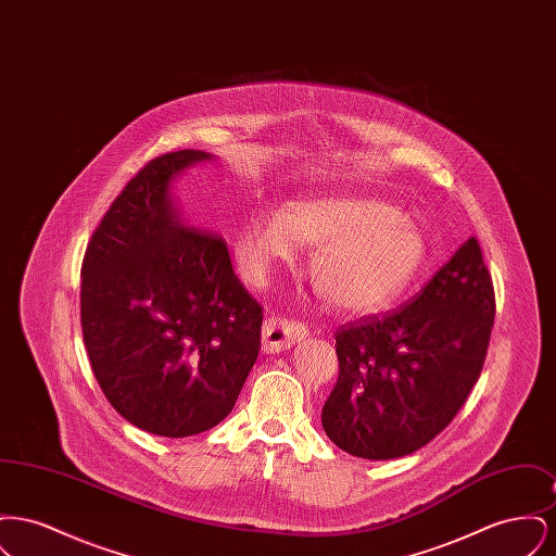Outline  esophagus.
Here are the masks:
<instances>
[{
  "label": "esophagus",
  "mask_w": 556,
  "mask_h": 556,
  "mask_svg": "<svg viewBox=\"0 0 556 556\" xmlns=\"http://www.w3.org/2000/svg\"><path fill=\"white\" fill-rule=\"evenodd\" d=\"M308 336V327L300 320L286 317H270L263 329V345L266 352H281L290 345L304 340Z\"/></svg>",
  "instance_id": "34e87169"
}]
</instances>
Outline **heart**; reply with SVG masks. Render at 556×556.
<instances>
[{
    "label": "heart",
    "mask_w": 556,
    "mask_h": 556,
    "mask_svg": "<svg viewBox=\"0 0 556 556\" xmlns=\"http://www.w3.org/2000/svg\"><path fill=\"white\" fill-rule=\"evenodd\" d=\"M295 243L318 245L313 279L336 308L369 315L392 304L425 261L421 231L396 206L361 195H317L254 218L238 241L239 265L265 281Z\"/></svg>",
    "instance_id": "heart-1"
}]
</instances>
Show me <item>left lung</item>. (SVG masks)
Returning <instances> with one entry per match:
<instances>
[{"instance_id": "8db88e82", "label": "left lung", "mask_w": 556, "mask_h": 556, "mask_svg": "<svg viewBox=\"0 0 556 556\" xmlns=\"http://www.w3.org/2000/svg\"><path fill=\"white\" fill-rule=\"evenodd\" d=\"M494 313L492 277L469 238L402 308L340 327V375L320 413L329 440L370 460L424 448L473 390Z\"/></svg>"}]
</instances>
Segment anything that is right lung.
I'll return each mask as SVG.
<instances>
[{
  "instance_id": "add662e5",
  "label": "right lung",
  "mask_w": 556,
  "mask_h": 556,
  "mask_svg": "<svg viewBox=\"0 0 556 556\" xmlns=\"http://www.w3.org/2000/svg\"><path fill=\"white\" fill-rule=\"evenodd\" d=\"M181 150L150 160L112 202L80 266V329L93 375L129 424L164 438L220 424L261 350L263 306L225 239L179 220L168 195Z\"/></svg>"
}]
</instances>
